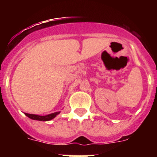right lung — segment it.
Returning a JSON list of instances; mask_svg holds the SVG:
<instances>
[{"label": "right lung", "instance_id": "add662e5", "mask_svg": "<svg viewBox=\"0 0 157 157\" xmlns=\"http://www.w3.org/2000/svg\"><path fill=\"white\" fill-rule=\"evenodd\" d=\"M60 113V112H55V113L49 114L48 115H45V116H41V115H33V114H28L25 113V115L27 117H29V118L33 120H38V121H49V120H52V118H55L57 115Z\"/></svg>", "mask_w": 157, "mask_h": 157}]
</instances>
